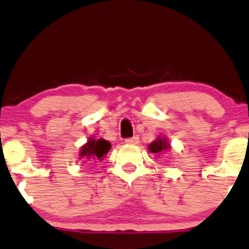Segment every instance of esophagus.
<instances>
[{"mask_svg": "<svg viewBox=\"0 0 249 249\" xmlns=\"http://www.w3.org/2000/svg\"><path fill=\"white\" fill-rule=\"evenodd\" d=\"M140 139L137 136H134V137H130V139H125L124 142L127 144H130V145H136L137 143H139Z\"/></svg>", "mask_w": 249, "mask_h": 249, "instance_id": "esophagus-1", "label": "esophagus"}]
</instances>
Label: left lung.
Here are the masks:
<instances>
[{
    "mask_svg": "<svg viewBox=\"0 0 249 249\" xmlns=\"http://www.w3.org/2000/svg\"><path fill=\"white\" fill-rule=\"evenodd\" d=\"M170 149H171V145L170 143H168V141L165 139V137H160V136H159L156 141H153L152 143H150L149 145V151L152 153L167 151V150Z\"/></svg>",
    "mask_w": 249,
    "mask_h": 249,
    "instance_id": "obj_1",
    "label": "left lung"
}]
</instances>
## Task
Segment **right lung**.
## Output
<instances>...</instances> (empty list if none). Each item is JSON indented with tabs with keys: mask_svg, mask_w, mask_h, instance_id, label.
<instances>
[{
	"mask_svg": "<svg viewBox=\"0 0 249 249\" xmlns=\"http://www.w3.org/2000/svg\"><path fill=\"white\" fill-rule=\"evenodd\" d=\"M110 150V143L104 139H92L90 137L87 144L81 148L79 151V159H94V160H103Z\"/></svg>",
	"mask_w": 249,
	"mask_h": 249,
	"instance_id": "right-lung-1",
	"label": "right lung"
}]
</instances>
